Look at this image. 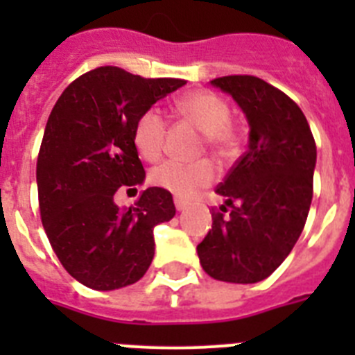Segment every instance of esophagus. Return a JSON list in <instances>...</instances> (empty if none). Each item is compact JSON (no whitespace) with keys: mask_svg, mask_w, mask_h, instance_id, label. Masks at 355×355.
<instances>
[{"mask_svg":"<svg viewBox=\"0 0 355 355\" xmlns=\"http://www.w3.org/2000/svg\"><path fill=\"white\" fill-rule=\"evenodd\" d=\"M174 205H175V208L180 209V211H181V209L187 208V202H184L183 199H178V197H175V199H174Z\"/></svg>","mask_w":355,"mask_h":355,"instance_id":"34e87169","label":"esophagus"}]
</instances>
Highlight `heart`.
<instances>
[{"label":"heart","instance_id":"heart-1","mask_svg":"<svg viewBox=\"0 0 355 355\" xmlns=\"http://www.w3.org/2000/svg\"><path fill=\"white\" fill-rule=\"evenodd\" d=\"M175 115L196 130L202 131V147L208 146L220 158L233 156L238 149V133L229 122L231 110L227 103L208 90H193L174 103ZM167 139V121L156 108H147L135 122L133 142L140 156L155 162L162 156ZM216 167L211 159L193 163L163 162L149 174L150 183L178 197H192L211 184Z\"/></svg>","mask_w":355,"mask_h":355}]
</instances>
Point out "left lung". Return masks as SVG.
I'll list each match as a JSON object with an SVG mask.
<instances>
[{
    "label": "left lung",
    "instance_id": "8db88e82",
    "mask_svg": "<svg viewBox=\"0 0 355 355\" xmlns=\"http://www.w3.org/2000/svg\"><path fill=\"white\" fill-rule=\"evenodd\" d=\"M249 121V149L216 193L213 225L197 245L209 277L250 284L266 279L299 240L313 199L316 144L306 115L286 94L249 74L211 80Z\"/></svg>",
    "mask_w": 355,
    "mask_h": 355
}]
</instances>
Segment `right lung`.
<instances>
[{
	"label": "right lung",
	"instance_id": "add662e5",
	"mask_svg": "<svg viewBox=\"0 0 355 355\" xmlns=\"http://www.w3.org/2000/svg\"><path fill=\"white\" fill-rule=\"evenodd\" d=\"M184 83L105 65L76 78L53 106L37 158L40 218L56 258L87 288L117 290L144 277L155 227L175 215L172 193L159 187L126 209L114 196L146 178L133 142L139 115Z\"/></svg>",
	"mask_w": 355,
	"mask_h": 355
}]
</instances>
